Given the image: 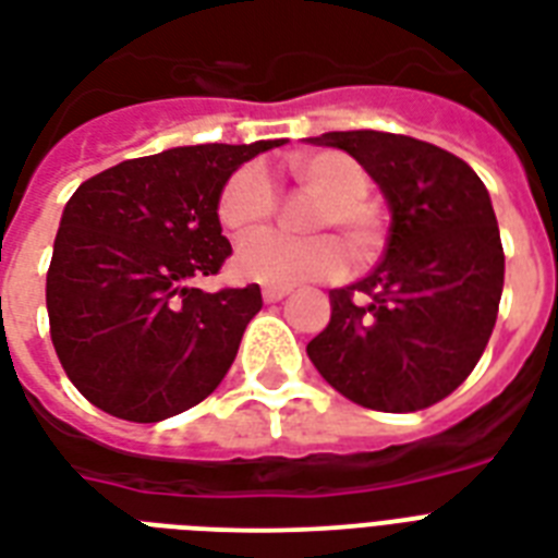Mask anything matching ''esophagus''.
I'll list each match as a JSON object with an SVG mask.
<instances>
[{"label": "esophagus", "instance_id": "obj_1", "mask_svg": "<svg viewBox=\"0 0 558 558\" xmlns=\"http://www.w3.org/2000/svg\"><path fill=\"white\" fill-rule=\"evenodd\" d=\"M288 288H262V300L265 302H279V300H284V296H288Z\"/></svg>", "mask_w": 558, "mask_h": 558}]
</instances>
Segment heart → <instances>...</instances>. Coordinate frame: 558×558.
Masks as SVG:
<instances>
[{
    "instance_id": "heart-1",
    "label": "heart",
    "mask_w": 558,
    "mask_h": 558,
    "mask_svg": "<svg viewBox=\"0 0 558 558\" xmlns=\"http://www.w3.org/2000/svg\"><path fill=\"white\" fill-rule=\"evenodd\" d=\"M302 185L323 201L314 209L311 227L326 230L340 227L357 253H369L381 239V220L366 201L369 177L364 166L340 150H311L288 159ZM276 185L262 166H244L227 180L218 201V218L230 232H250L274 218ZM349 253L338 235H308L296 239L288 232L265 230L241 241L235 253V270L247 282L267 288H291L314 279H331L343 274Z\"/></svg>"
}]
</instances>
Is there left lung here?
Here are the masks:
<instances>
[{"label":"left lung","mask_w":558,"mask_h":558,"mask_svg":"<svg viewBox=\"0 0 558 558\" xmlns=\"http://www.w3.org/2000/svg\"><path fill=\"white\" fill-rule=\"evenodd\" d=\"M308 142L347 150L390 206L384 258L328 291L331 319L308 343L311 364L361 408H430L469 378L498 319L504 247L489 192L469 162L413 136L331 131Z\"/></svg>","instance_id":"left-lung-1"}]
</instances>
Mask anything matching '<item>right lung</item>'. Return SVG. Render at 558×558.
<instances>
[{"mask_svg": "<svg viewBox=\"0 0 558 558\" xmlns=\"http://www.w3.org/2000/svg\"><path fill=\"white\" fill-rule=\"evenodd\" d=\"M282 145H189L124 159L77 185L60 215L49 276L51 343L69 381L128 422H162L209 396L262 308L258 284L206 293L232 247L223 185Z\"/></svg>", "mask_w": 558, "mask_h": 558, "instance_id": "obj_1", "label": "right lung"}]
</instances>
